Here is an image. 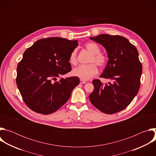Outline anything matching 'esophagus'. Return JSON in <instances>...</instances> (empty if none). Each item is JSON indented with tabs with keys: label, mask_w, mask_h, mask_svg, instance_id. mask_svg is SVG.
Here are the masks:
<instances>
[{
	"label": "esophagus",
	"mask_w": 156,
	"mask_h": 156,
	"mask_svg": "<svg viewBox=\"0 0 156 156\" xmlns=\"http://www.w3.org/2000/svg\"><path fill=\"white\" fill-rule=\"evenodd\" d=\"M80 83H81V84H84V83H86V80H80Z\"/></svg>",
	"instance_id": "esophagus-1"
}]
</instances>
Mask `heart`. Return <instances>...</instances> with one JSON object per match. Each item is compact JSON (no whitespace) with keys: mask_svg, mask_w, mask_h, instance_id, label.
I'll return each mask as SVG.
<instances>
[{"mask_svg":"<svg viewBox=\"0 0 156 156\" xmlns=\"http://www.w3.org/2000/svg\"><path fill=\"white\" fill-rule=\"evenodd\" d=\"M85 48L91 53V55L87 61L90 63L78 66L73 70L72 73L74 76L81 80H87L97 74L98 72L97 65L100 68L104 67L107 62V58L101 52V48L96 43L89 42L86 44ZM69 62L73 65L77 63L76 50H74L70 54Z\"/></svg>","mask_w":156,"mask_h":156,"instance_id":"b5f03b06","label":"heart"}]
</instances>
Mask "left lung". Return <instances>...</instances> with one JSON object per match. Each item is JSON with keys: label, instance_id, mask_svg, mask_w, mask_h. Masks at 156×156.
<instances>
[{"label": "left lung", "instance_id": "left-lung-1", "mask_svg": "<svg viewBox=\"0 0 156 156\" xmlns=\"http://www.w3.org/2000/svg\"><path fill=\"white\" fill-rule=\"evenodd\" d=\"M105 48L108 62L100 78L111 80L103 84L93 81L94 91L89 96L92 104L102 112L113 114L125 109L138 94L142 65L136 47L125 37L102 34L90 37Z\"/></svg>", "mask_w": 156, "mask_h": 156}]
</instances>
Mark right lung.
Returning <instances> with one entry per match:
<instances>
[{
	"instance_id": "obj_1",
	"label": "right lung",
	"mask_w": 156,
	"mask_h": 156,
	"mask_svg": "<svg viewBox=\"0 0 156 156\" xmlns=\"http://www.w3.org/2000/svg\"><path fill=\"white\" fill-rule=\"evenodd\" d=\"M78 45L76 40L52 37L37 41L24 52L16 83L23 101L34 112L54 113L69 99L79 78H57L72 70L69 57Z\"/></svg>"
}]
</instances>
